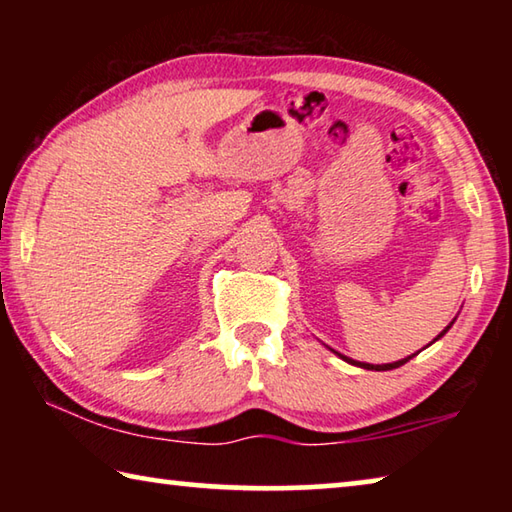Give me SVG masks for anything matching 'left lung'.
Instances as JSON below:
<instances>
[{"mask_svg":"<svg viewBox=\"0 0 512 512\" xmlns=\"http://www.w3.org/2000/svg\"><path fill=\"white\" fill-rule=\"evenodd\" d=\"M456 320V318H454ZM454 320H452V323H449L445 329H443V332H440L438 336H436V339H433L431 343H436L438 339H443V336L449 332V327H452L454 325ZM429 343V345H431ZM424 350V348H422ZM334 354H339V357L343 359V361H348V363H352V366H359V368H366V370H393V368H400V366H404V363L406 361H409V359H413L415 357V354H418V352H415V354H409V357H406V359H400V361H393V363H381V366H375V363H363V361H354V359H350V357H345V354H341V352H336V350H332Z\"/></svg>","mask_w":512,"mask_h":512,"instance_id":"obj_1","label":"left lung"}]
</instances>
